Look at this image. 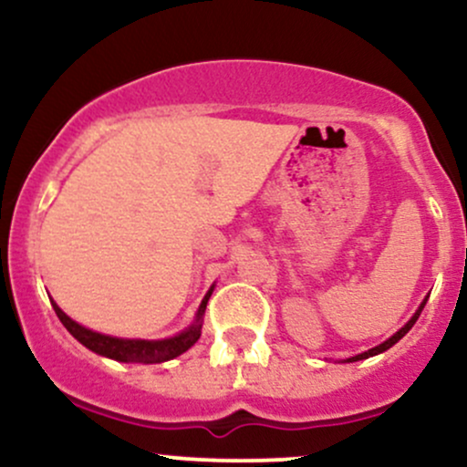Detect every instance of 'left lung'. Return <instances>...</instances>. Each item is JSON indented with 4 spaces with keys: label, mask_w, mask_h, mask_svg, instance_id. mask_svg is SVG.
Returning <instances> with one entry per match:
<instances>
[{
    "label": "left lung",
    "mask_w": 467,
    "mask_h": 467,
    "mask_svg": "<svg viewBox=\"0 0 467 467\" xmlns=\"http://www.w3.org/2000/svg\"><path fill=\"white\" fill-rule=\"evenodd\" d=\"M426 301H428V298H423V303L420 305V307H417V312L412 314V318L409 320V323H406L404 327H401L400 331H395V334L390 336L389 340H384L382 345L373 347V349H368V351H364V353H358V356H353V358H347L345 362H358V360H367V358H371V356H378V353H384V351H387V349H390V347H393L395 342H400L401 337H404L406 334H409V331H410V327L417 323V318H420V314H421V309H423V305H426Z\"/></svg>",
    "instance_id": "left-lung-1"
}]
</instances>
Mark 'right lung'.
<instances>
[{"label": "right lung", "instance_id": "1", "mask_svg": "<svg viewBox=\"0 0 467 467\" xmlns=\"http://www.w3.org/2000/svg\"><path fill=\"white\" fill-rule=\"evenodd\" d=\"M213 285L206 292V296L202 298L200 309H197L195 320H192L191 327H186L184 331H180L178 336L164 337V340H140V337H116L99 334V331L88 329V327L78 325L77 320H72L69 316L63 312L58 305L52 301V307L61 320L63 327L72 334L83 347H88L89 351L99 353V356L111 358V360L118 362H130V364H160L166 360H173V358L182 356L184 351H189L202 336V325H203V312H206V303L211 298Z\"/></svg>", "mask_w": 467, "mask_h": 467}]
</instances>
